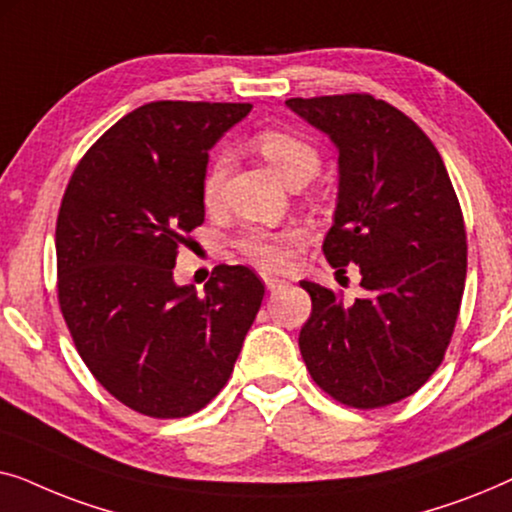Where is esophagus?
<instances>
[{
    "mask_svg": "<svg viewBox=\"0 0 512 512\" xmlns=\"http://www.w3.org/2000/svg\"><path fill=\"white\" fill-rule=\"evenodd\" d=\"M263 282L268 286V291H275L279 286H284V282L279 277H272V275H263Z\"/></svg>",
    "mask_w": 512,
    "mask_h": 512,
    "instance_id": "34e87169",
    "label": "esophagus"
}]
</instances>
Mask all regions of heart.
I'll return each instance as SVG.
<instances>
[{"label":"heart","mask_w":512,"mask_h":512,"mask_svg":"<svg viewBox=\"0 0 512 512\" xmlns=\"http://www.w3.org/2000/svg\"><path fill=\"white\" fill-rule=\"evenodd\" d=\"M254 149L268 160V165L282 177L289 186H303L317 174L321 156L317 146L307 139L291 135L286 130H261L254 137ZM228 163L226 158H214L202 179V200L207 207H214L221 200L223 181H226ZM298 235L293 230L272 235L254 230L240 242V249L251 261L263 268H284L291 258V244H296Z\"/></svg>","instance_id":"1"}]
</instances>
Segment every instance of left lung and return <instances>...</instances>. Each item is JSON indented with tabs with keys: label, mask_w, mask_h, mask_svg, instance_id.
I'll use <instances>...</instances> for the list:
<instances>
[{
	"label": "left lung",
	"mask_w": 512,
	"mask_h": 512,
	"mask_svg": "<svg viewBox=\"0 0 512 512\" xmlns=\"http://www.w3.org/2000/svg\"><path fill=\"white\" fill-rule=\"evenodd\" d=\"M286 107L338 146V205L326 261L359 265L366 296L345 305L300 282L312 314L300 354L349 408L398 403L443 361L466 282V228L443 158L422 128L366 93L291 97Z\"/></svg>",
	"instance_id": "obj_1"
}]
</instances>
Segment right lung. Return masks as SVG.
<instances>
[{
	"label": "right lung",
	"mask_w": 512,
	"mask_h": 512,
	"mask_svg": "<svg viewBox=\"0 0 512 512\" xmlns=\"http://www.w3.org/2000/svg\"><path fill=\"white\" fill-rule=\"evenodd\" d=\"M251 111L149 102L104 132L69 179L55 226L58 300L95 380L142 415L188 417L226 387L265 286L219 265L177 286L179 244L205 221L209 149Z\"/></svg>",
	"instance_id": "obj_1"
}]
</instances>
